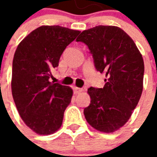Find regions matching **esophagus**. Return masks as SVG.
<instances>
[{
    "instance_id": "obj_1",
    "label": "esophagus",
    "mask_w": 157,
    "mask_h": 157,
    "mask_svg": "<svg viewBox=\"0 0 157 157\" xmlns=\"http://www.w3.org/2000/svg\"><path fill=\"white\" fill-rule=\"evenodd\" d=\"M74 92L75 93H81L82 92H83V89L80 88V87H74Z\"/></svg>"
}]
</instances>
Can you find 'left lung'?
Here are the masks:
<instances>
[{"mask_svg": "<svg viewBox=\"0 0 157 157\" xmlns=\"http://www.w3.org/2000/svg\"><path fill=\"white\" fill-rule=\"evenodd\" d=\"M76 41L87 45L97 71L104 73L102 88L90 87L84 115L92 127L113 133L128 122L143 91L144 60L133 39L115 26L85 30Z\"/></svg>", "mask_w": 157, "mask_h": 157, "instance_id": "left-lung-1", "label": "left lung"}]
</instances>
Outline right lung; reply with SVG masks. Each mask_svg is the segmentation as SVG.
I'll use <instances>...</instances> for the list:
<instances>
[{
	"instance_id": "add662e5",
	"label": "right lung",
	"mask_w": 157,
	"mask_h": 157,
	"mask_svg": "<svg viewBox=\"0 0 157 157\" xmlns=\"http://www.w3.org/2000/svg\"><path fill=\"white\" fill-rule=\"evenodd\" d=\"M80 31L60 26H41L22 39L12 61V93L26 125L39 135L60 128L71 101L70 86L49 82L66 46Z\"/></svg>"
}]
</instances>
